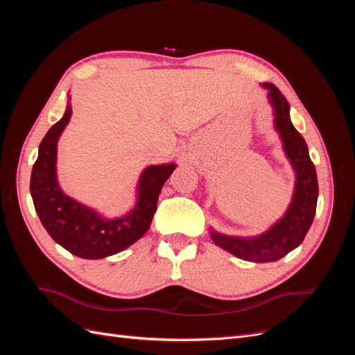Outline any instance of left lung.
Listing matches in <instances>:
<instances>
[{"label": "left lung", "instance_id": "left-lung-1", "mask_svg": "<svg viewBox=\"0 0 355 355\" xmlns=\"http://www.w3.org/2000/svg\"><path fill=\"white\" fill-rule=\"evenodd\" d=\"M265 87L270 89V99L275 111V127L283 139L284 151L296 171L293 201L284 218L259 237L237 239L211 232L213 241L222 249L250 262L278 261L296 249L304 241L314 220L318 197L315 167L309 158L305 139L290 121V105L284 94L274 84L266 83Z\"/></svg>", "mask_w": 355, "mask_h": 355}]
</instances>
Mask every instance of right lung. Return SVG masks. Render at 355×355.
<instances>
[{
	"mask_svg": "<svg viewBox=\"0 0 355 355\" xmlns=\"http://www.w3.org/2000/svg\"><path fill=\"white\" fill-rule=\"evenodd\" d=\"M71 112L68 103L65 115L41 141L31 175V196L38 218L53 240L78 257L102 259L144 237L157 210L159 191L176 166L145 168L139 182V201L135 210L120 219L101 218L96 211L63 194L56 182L58 139L68 124Z\"/></svg>",
	"mask_w": 355,
	"mask_h": 355,
	"instance_id": "add662e5",
	"label": "right lung"
}]
</instances>
